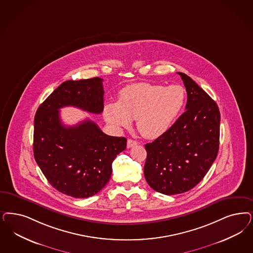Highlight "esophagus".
<instances>
[{
	"instance_id": "34e87169",
	"label": "esophagus",
	"mask_w": 253,
	"mask_h": 253,
	"mask_svg": "<svg viewBox=\"0 0 253 253\" xmlns=\"http://www.w3.org/2000/svg\"><path fill=\"white\" fill-rule=\"evenodd\" d=\"M137 144H138V143H137L135 140L128 139V141H127V148H131V147H133V146H136Z\"/></svg>"
}]
</instances>
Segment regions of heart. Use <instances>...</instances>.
I'll return each instance as SVG.
<instances>
[{
	"mask_svg": "<svg viewBox=\"0 0 253 253\" xmlns=\"http://www.w3.org/2000/svg\"><path fill=\"white\" fill-rule=\"evenodd\" d=\"M185 100L186 91L180 85L135 83L122 88L119 102L105 105V120L119 129L128 128L131 119L136 120L143 136L158 138L171 128Z\"/></svg>",
	"mask_w": 253,
	"mask_h": 253,
	"instance_id": "b5f03b06",
	"label": "heart"
}]
</instances>
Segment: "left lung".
<instances>
[{
	"instance_id": "obj_1",
	"label": "left lung",
	"mask_w": 253,
	"mask_h": 253,
	"mask_svg": "<svg viewBox=\"0 0 253 253\" xmlns=\"http://www.w3.org/2000/svg\"><path fill=\"white\" fill-rule=\"evenodd\" d=\"M187 91L186 111L165 134L148 143L144 167L148 185L174 195L194 188L216 160L220 114L214 100L189 76L177 73Z\"/></svg>"
}]
</instances>
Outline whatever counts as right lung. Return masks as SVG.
<instances>
[{"label":"right lung","instance_id":"obj_1","mask_svg":"<svg viewBox=\"0 0 253 253\" xmlns=\"http://www.w3.org/2000/svg\"><path fill=\"white\" fill-rule=\"evenodd\" d=\"M103 79L68 80L38 107L35 117L34 155L57 191L75 198L100 192L110 179L112 163L126 148L125 137L104 133L89 120L65 126L60 108L76 106L89 113L104 110Z\"/></svg>","mask_w":253,"mask_h":253}]
</instances>
